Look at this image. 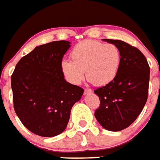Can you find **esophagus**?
<instances>
[{"instance_id":"1","label":"esophagus","mask_w":160,"mask_h":160,"mask_svg":"<svg viewBox=\"0 0 160 160\" xmlns=\"http://www.w3.org/2000/svg\"><path fill=\"white\" fill-rule=\"evenodd\" d=\"M91 93H92V90H91V89H85V90H84V94H85V95L91 94Z\"/></svg>"}]
</instances>
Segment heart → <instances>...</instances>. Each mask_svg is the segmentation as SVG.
I'll return each mask as SVG.
<instances>
[{
    "label": "heart",
    "mask_w": 160,
    "mask_h": 160,
    "mask_svg": "<svg viewBox=\"0 0 160 160\" xmlns=\"http://www.w3.org/2000/svg\"><path fill=\"white\" fill-rule=\"evenodd\" d=\"M71 60H62L60 70L68 82L79 85L85 75L96 86L108 85L119 72L121 53L114 44L85 40L73 48Z\"/></svg>",
    "instance_id": "heart-1"
}]
</instances>
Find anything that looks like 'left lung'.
I'll use <instances>...</instances> for the list:
<instances>
[{
    "instance_id": "1",
    "label": "left lung",
    "mask_w": 160,
    "mask_h": 160,
    "mask_svg": "<svg viewBox=\"0 0 160 160\" xmlns=\"http://www.w3.org/2000/svg\"><path fill=\"white\" fill-rule=\"evenodd\" d=\"M104 41L119 47L121 61L114 80L95 90L100 100L95 116L107 130L120 131L137 119L146 104L150 69L144 54L136 47L119 40Z\"/></svg>"
}]
</instances>
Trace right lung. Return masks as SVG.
Instances as JSON below:
<instances>
[{"label":"right lung","instance_id":"1","mask_svg":"<svg viewBox=\"0 0 160 160\" xmlns=\"http://www.w3.org/2000/svg\"><path fill=\"white\" fill-rule=\"evenodd\" d=\"M70 42L52 41L19 60L11 75L14 109L26 129L43 137L61 134L84 90L66 82L60 62Z\"/></svg>","mask_w":160,"mask_h":160}]
</instances>
